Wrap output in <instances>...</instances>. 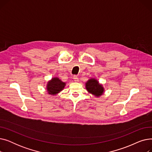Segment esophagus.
<instances>
[{"label": "esophagus", "instance_id": "1", "mask_svg": "<svg viewBox=\"0 0 152 152\" xmlns=\"http://www.w3.org/2000/svg\"><path fill=\"white\" fill-rule=\"evenodd\" d=\"M73 79H74L75 82H76V83L79 82V78H78L76 76H75L73 77Z\"/></svg>", "mask_w": 152, "mask_h": 152}]
</instances>
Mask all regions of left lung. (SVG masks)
Returning a JSON list of instances; mask_svg holds the SVG:
<instances>
[{
	"instance_id": "left-lung-1",
	"label": "left lung",
	"mask_w": 152,
	"mask_h": 152,
	"mask_svg": "<svg viewBox=\"0 0 152 152\" xmlns=\"http://www.w3.org/2000/svg\"><path fill=\"white\" fill-rule=\"evenodd\" d=\"M85 87L87 92L97 98L102 96L105 92V89L103 85L95 77L90 78L85 83Z\"/></svg>"
}]
</instances>
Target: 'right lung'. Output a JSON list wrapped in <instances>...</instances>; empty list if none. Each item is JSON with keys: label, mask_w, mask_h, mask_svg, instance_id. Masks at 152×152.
Masks as SVG:
<instances>
[{"label": "right lung", "mask_w": 152, "mask_h": 152, "mask_svg": "<svg viewBox=\"0 0 152 152\" xmlns=\"http://www.w3.org/2000/svg\"><path fill=\"white\" fill-rule=\"evenodd\" d=\"M66 85V83L65 82H63L59 77H53L47 83V92L49 95L54 96L61 92L65 88Z\"/></svg>", "instance_id": "1"}]
</instances>
